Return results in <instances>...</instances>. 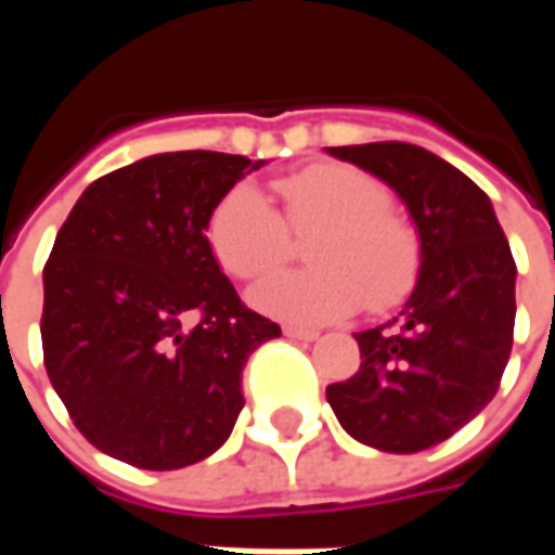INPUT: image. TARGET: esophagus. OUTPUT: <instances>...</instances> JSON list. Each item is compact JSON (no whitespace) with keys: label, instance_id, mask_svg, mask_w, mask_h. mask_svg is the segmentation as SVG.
<instances>
[{"label":"esophagus","instance_id":"34e87169","mask_svg":"<svg viewBox=\"0 0 555 555\" xmlns=\"http://www.w3.org/2000/svg\"><path fill=\"white\" fill-rule=\"evenodd\" d=\"M285 336L294 338V341H314L318 333L314 330H302V326H285Z\"/></svg>","mask_w":555,"mask_h":555}]
</instances>
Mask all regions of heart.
<instances>
[{
    "label": "heart",
    "instance_id": "obj_1",
    "mask_svg": "<svg viewBox=\"0 0 555 555\" xmlns=\"http://www.w3.org/2000/svg\"><path fill=\"white\" fill-rule=\"evenodd\" d=\"M282 214L253 186H231L207 217V246L234 279L253 282L282 267L295 237H309V270L279 273L253 291L267 314L300 324L348 318L369 302L389 309L416 285L422 243L389 207V190L348 163H318L279 178Z\"/></svg>",
    "mask_w": 555,
    "mask_h": 555
}]
</instances>
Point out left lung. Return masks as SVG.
Masks as SVG:
<instances>
[{
  "label": "left lung",
  "instance_id": "1",
  "mask_svg": "<svg viewBox=\"0 0 555 555\" xmlns=\"http://www.w3.org/2000/svg\"><path fill=\"white\" fill-rule=\"evenodd\" d=\"M386 181L422 241L416 288L389 324L357 333L360 372L326 386L353 440L413 454L488 408L514 341L512 249L490 198L464 171L408 142L326 147Z\"/></svg>",
  "mask_w": 555,
  "mask_h": 555
}]
</instances>
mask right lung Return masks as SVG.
<instances>
[{
	"label": "right lung",
	"mask_w": 555,
	"mask_h": 555,
	"mask_svg": "<svg viewBox=\"0 0 555 555\" xmlns=\"http://www.w3.org/2000/svg\"><path fill=\"white\" fill-rule=\"evenodd\" d=\"M258 166L219 151L154 154L98 178L55 234L43 264V365L103 454L181 469L229 440L243 365L282 330L243 306L205 229Z\"/></svg>",
	"instance_id": "add662e5"
}]
</instances>
